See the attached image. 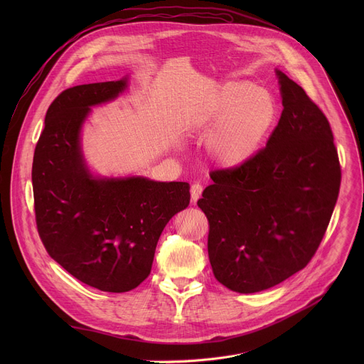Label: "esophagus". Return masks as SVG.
<instances>
[{"label": "esophagus", "instance_id": "esophagus-1", "mask_svg": "<svg viewBox=\"0 0 364 364\" xmlns=\"http://www.w3.org/2000/svg\"><path fill=\"white\" fill-rule=\"evenodd\" d=\"M202 190H203V186L199 183H195V184H192V187H190V195H192L193 202H196L200 198Z\"/></svg>", "mask_w": 364, "mask_h": 364}]
</instances>
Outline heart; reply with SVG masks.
I'll return each instance as SVG.
<instances>
[{
	"mask_svg": "<svg viewBox=\"0 0 364 364\" xmlns=\"http://www.w3.org/2000/svg\"><path fill=\"white\" fill-rule=\"evenodd\" d=\"M279 103L274 94L247 81L221 85L190 117V129L208 134L206 155L224 169L250 162L274 129Z\"/></svg>",
	"mask_w": 364,
	"mask_h": 364,
	"instance_id": "b5f03b06",
	"label": "heart"
}]
</instances>
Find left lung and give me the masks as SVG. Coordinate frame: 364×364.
I'll use <instances>...</instances> for the list:
<instances>
[{
	"mask_svg": "<svg viewBox=\"0 0 364 364\" xmlns=\"http://www.w3.org/2000/svg\"><path fill=\"white\" fill-rule=\"evenodd\" d=\"M276 75L283 110L269 141L247 164L214 171L198 200L214 276L239 294L273 288L310 262L341 186L328 118L296 82Z\"/></svg>",
	"mask_w": 364,
	"mask_h": 364,
	"instance_id": "left-lung-1",
	"label": "left lung"
}]
</instances>
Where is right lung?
<instances>
[{
  "instance_id": "add662e5",
  "label": "right lung",
  "mask_w": 364,
  "mask_h": 364,
  "mask_svg": "<svg viewBox=\"0 0 364 364\" xmlns=\"http://www.w3.org/2000/svg\"><path fill=\"white\" fill-rule=\"evenodd\" d=\"M128 87L119 81L76 85L50 105L32 164L35 220L50 257L82 283L128 292L150 274L161 233L190 202L183 181L94 177L81 129L92 106Z\"/></svg>"
}]
</instances>
